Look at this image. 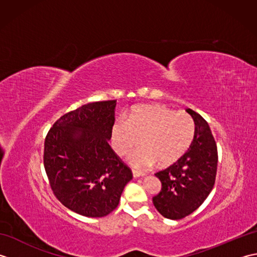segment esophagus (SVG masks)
<instances>
[{
	"label": "esophagus",
	"instance_id": "1",
	"mask_svg": "<svg viewBox=\"0 0 257 257\" xmlns=\"http://www.w3.org/2000/svg\"><path fill=\"white\" fill-rule=\"evenodd\" d=\"M133 176H134V178H140V177H144L145 173L144 172H140V171L133 170Z\"/></svg>",
	"mask_w": 257,
	"mask_h": 257
}]
</instances>
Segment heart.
<instances>
[{"label": "heart", "mask_w": 257, "mask_h": 257, "mask_svg": "<svg viewBox=\"0 0 257 257\" xmlns=\"http://www.w3.org/2000/svg\"><path fill=\"white\" fill-rule=\"evenodd\" d=\"M194 132L195 124L189 113L161 105H141L133 109L128 120L113 124V147L122 156L143 141L144 146L128 156L130 165L148 169L159 162L161 167H168L188 151Z\"/></svg>", "instance_id": "b5f03b06"}]
</instances>
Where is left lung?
Segmentation results:
<instances>
[{
    "instance_id": "8db88e82",
    "label": "left lung",
    "mask_w": 257,
    "mask_h": 257,
    "mask_svg": "<svg viewBox=\"0 0 257 257\" xmlns=\"http://www.w3.org/2000/svg\"><path fill=\"white\" fill-rule=\"evenodd\" d=\"M195 132L189 150L165 170L156 173L162 188L152 199L162 216L180 220L194 212L213 189L217 169V148L210 125L192 109Z\"/></svg>"
}]
</instances>
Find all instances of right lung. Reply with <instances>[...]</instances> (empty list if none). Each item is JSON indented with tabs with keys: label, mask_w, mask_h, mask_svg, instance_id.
Returning <instances> with one entry per match:
<instances>
[{
	"label": "right lung",
	"mask_w": 257,
	"mask_h": 257,
	"mask_svg": "<svg viewBox=\"0 0 257 257\" xmlns=\"http://www.w3.org/2000/svg\"><path fill=\"white\" fill-rule=\"evenodd\" d=\"M116 103L90 102L65 113L46 136L44 167L51 188L65 206L80 215H108L133 179L108 144Z\"/></svg>",
	"instance_id": "add662e5"
}]
</instances>
